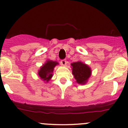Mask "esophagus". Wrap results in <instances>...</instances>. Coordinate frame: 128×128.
Returning <instances> with one entry per match:
<instances>
[{"label": "esophagus", "mask_w": 128, "mask_h": 128, "mask_svg": "<svg viewBox=\"0 0 128 128\" xmlns=\"http://www.w3.org/2000/svg\"><path fill=\"white\" fill-rule=\"evenodd\" d=\"M60 63H61V64L62 66H66L67 64V61L66 59H62V60H61V61H60Z\"/></svg>", "instance_id": "obj_1"}]
</instances>
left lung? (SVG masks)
I'll use <instances>...</instances> for the list:
<instances>
[{
    "mask_svg": "<svg viewBox=\"0 0 128 128\" xmlns=\"http://www.w3.org/2000/svg\"><path fill=\"white\" fill-rule=\"evenodd\" d=\"M71 66L72 74L74 76L77 83L85 84L91 76L92 70L90 67L81 61L72 63Z\"/></svg>",
    "mask_w": 128,
    "mask_h": 128,
    "instance_id": "8db88e82",
    "label": "left lung"
}]
</instances>
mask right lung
I'll return each instance as SVG.
<instances>
[{
    "instance_id": "1",
    "label": "right lung",
    "mask_w": 128,
    "mask_h": 128,
    "mask_svg": "<svg viewBox=\"0 0 128 128\" xmlns=\"http://www.w3.org/2000/svg\"><path fill=\"white\" fill-rule=\"evenodd\" d=\"M59 63L56 61L48 60L42 65L38 70V75L41 80L48 82L52 77L54 68Z\"/></svg>"
}]
</instances>
